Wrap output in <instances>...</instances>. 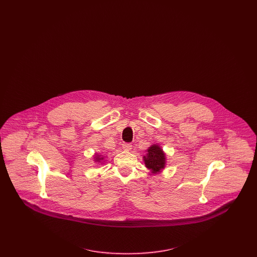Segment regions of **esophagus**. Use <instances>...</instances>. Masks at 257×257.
<instances>
[{
    "label": "esophagus",
    "instance_id": "1",
    "mask_svg": "<svg viewBox=\"0 0 257 257\" xmlns=\"http://www.w3.org/2000/svg\"><path fill=\"white\" fill-rule=\"evenodd\" d=\"M122 148L124 150H130L132 148V146L130 144H127V143H124L122 145Z\"/></svg>",
    "mask_w": 257,
    "mask_h": 257
}]
</instances>
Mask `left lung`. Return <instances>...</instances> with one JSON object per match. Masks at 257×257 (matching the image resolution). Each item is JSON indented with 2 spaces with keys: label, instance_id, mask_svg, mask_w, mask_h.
Segmentation results:
<instances>
[{
  "label": "left lung",
  "instance_id": "1",
  "mask_svg": "<svg viewBox=\"0 0 257 257\" xmlns=\"http://www.w3.org/2000/svg\"><path fill=\"white\" fill-rule=\"evenodd\" d=\"M147 169L152 173H157L165 168L166 157L159 146H152L147 149V156L144 157Z\"/></svg>",
  "mask_w": 257,
  "mask_h": 257
}]
</instances>
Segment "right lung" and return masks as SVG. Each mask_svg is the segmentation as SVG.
Returning <instances> with one entry per match:
<instances>
[{
    "label": "right lung",
    "mask_w": 257,
    "mask_h": 257,
    "mask_svg": "<svg viewBox=\"0 0 257 257\" xmlns=\"http://www.w3.org/2000/svg\"><path fill=\"white\" fill-rule=\"evenodd\" d=\"M94 159H95V161H97L98 162H101L102 160H103V157H100V156H98V154H96V156L94 157Z\"/></svg>",
    "instance_id": "1"
}]
</instances>
